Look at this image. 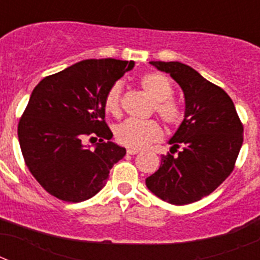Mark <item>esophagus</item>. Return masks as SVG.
<instances>
[{
  "mask_svg": "<svg viewBox=\"0 0 260 260\" xmlns=\"http://www.w3.org/2000/svg\"><path fill=\"white\" fill-rule=\"evenodd\" d=\"M141 151L139 150H134V148H128L127 150V155H137V153H139Z\"/></svg>",
  "mask_w": 260,
  "mask_h": 260,
  "instance_id": "esophagus-1",
  "label": "esophagus"
}]
</instances>
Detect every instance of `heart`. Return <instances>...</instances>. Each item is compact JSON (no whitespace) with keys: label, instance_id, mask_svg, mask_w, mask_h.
Here are the masks:
<instances>
[{"label":"heart","instance_id":"1","mask_svg":"<svg viewBox=\"0 0 260 260\" xmlns=\"http://www.w3.org/2000/svg\"><path fill=\"white\" fill-rule=\"evenodd\" d=\"M142 88L153 100L152 110L168 126H178L183 121V109L172 98L173 86L171 79L161 73H147L142 75L139 80ZM104 108L112 116H121L122 113V83L116 82L110 87L104 100ZM162 128L155 119H126L119 123L114 130V135L119 144L141 150L150 146L153 142L162 138Z\"/></svg>","mask_w":260,"mask_h":260}]
</instances>
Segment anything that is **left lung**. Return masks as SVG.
<instances>
[{
    "mask_svg": "<svg viewBox=\"0 0 260 260\" xmlns=\"http://www.w3.org/2000/svg\"><path fill=\"white\" fill-rule=\"evenodd\" d=\"M176 80L185 96V118L173 135L171 153L146 180L162 201L183 206L215 191L233 172L243 142V125L221 87L181 62L151 61ZM181 151L177 156L173 153Z\"/></svg>",
    "mask_w": 260,
    "mask_h": 260,
    "instance_id": "obj_1",
    "label": "left lung"
}]
</instances>
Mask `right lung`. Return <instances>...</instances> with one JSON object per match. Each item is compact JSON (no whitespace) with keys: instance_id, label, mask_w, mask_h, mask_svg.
I'll return each mask as SVG.
<instances>
[{"instance_id":"1","label":"right lung","mask_w":260,"mask_h":260,"mask_svg":"<svg viewBox=\"0 0 260 260\" xmlns=\"http://www.w3.org/2000/svg\"><path fill=\"white\" fill-rule=\"evenodd\" d=\"M133 61L84 59L48 75L34 88L18 123L20 150L41 187L61 201L92 198L107 183L109 171L126 155L110 142L104 100ZM99 139L88 150L84 139Z\"/></svg>"}]
</instances>
